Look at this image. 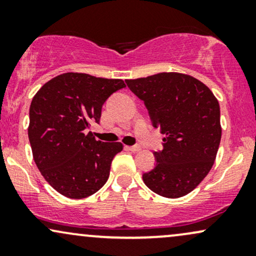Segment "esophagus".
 Returning <instances> with one entry per match:
<instances>
[{
    "mask_svg": "<svg viewBox=\"0 0 256 256\" xmlns=\"http://www.w3.org/2000/svg\"><path fill=\"white\" fill-rule=\"evenodd\" d=\"M126 148H128L130 152H134L140 150V146H126Z\"/></svg>",
    "mask_w": 256,
    "mask_h": 256,
    "instance_id": "1",
    "label": "esophagus"
}]
</instances>
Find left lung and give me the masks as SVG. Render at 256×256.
Wrapping results in <instances>:
<instances>
[{"label":"left lung","instance_id":"8db88e82","mask_svg":"<svg viewBox=\"0 0 256 256\" xmlns=\"http://www.w3.org/2000/svg\"><path fill=\"white\" fill-rule=\"evenodd\" d=\"M144 102L152 125L164 134L155 167L143 173L152 192L178 198L192 192L212 168L222 138L218 100L204 83L188 74L162 72L128 79Z\"/></svg>","mask_w":256,"mask_h":256}]
</instances>
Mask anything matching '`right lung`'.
I'll use <instances>...</instances> for the list:
<instances>
[{
    "label": "right lung",
    "instance_id": "obj_1",
    "mask_svg": "<svg viewBox=\"0 0 256 256\" xmlns=\"http://www.w3.org/2000/svg\"><path fill=\"white\" fill-rule=\"evenodd\" d=\"M125 86L122 79L70 72L46 82L32 98L28 140L34 160L61 195L88 198L107 182L122 144L96 140L88 130L91 122H100L107 98Z\"/></svg>",
    "mask_w": 256,
    "mask_h": 256
}]
</instances>
